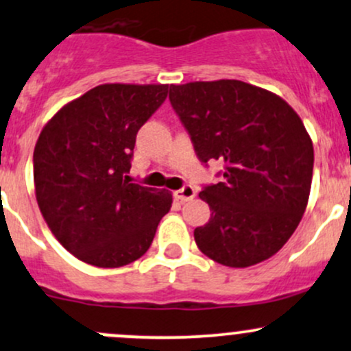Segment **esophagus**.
I'll return each mask as SVG.
<instances>
[{
  "label": "esophagus",
  "mask_w": 351,
  "mask_h": 351,
  "mask_svg": "<svg viewBox=\"0 0 351 351\" xmlns=\"http://www.w3.org/2000/svg\"><path fill=\"white\" fill-rule=\"evenodd\" d=\"M175 198L178 199V202H190V199H193L196 196V191L193 186H190V184H186V186H183L182 190H176L175 193Z\"/></svg>",
  "instance_id": "esophagus-1"
}]
</instances>
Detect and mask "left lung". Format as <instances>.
<instances>
[{
    "label": "left lung",
    "instance_id": "1",
    "mask_svg": "<svg viewBox=\"0 0 351 351\" xmlns=\"http://www.w3.org/2000/svg\"><path fill=\"white\" fill-rule=\"evenodd\" d=\"M169 101L203 163H225L199 191L210 205L195 230L203 255L232 268L268 260L302 221L313 176V143L298 113L271 91L240 80L169 86Z\"/></svg>",
    "mask_w": 351,
    "mask_h": 351
}]
</instances>
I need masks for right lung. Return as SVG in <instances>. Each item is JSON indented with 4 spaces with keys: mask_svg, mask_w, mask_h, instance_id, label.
Wrapping results in <instances>:
<instances>
[{
    "mask_svg": "<svg viewBox=\"0 0 351 351\" xmlns=\"http://www.w3.org/2000/svg\"><path fill=\"white\" fill-rule=\"evenodd\" d=\"M167 95L168 84H99L41 130L33 153L38 206L56 240L84 263H133L171 208V191L128 176L138 130Z\"/></svg>",
    "mask_w": 351,
    "mask_h": 351,
    "instance_id": "obj_1",
    "label": "right lung"
}]
</instances>
